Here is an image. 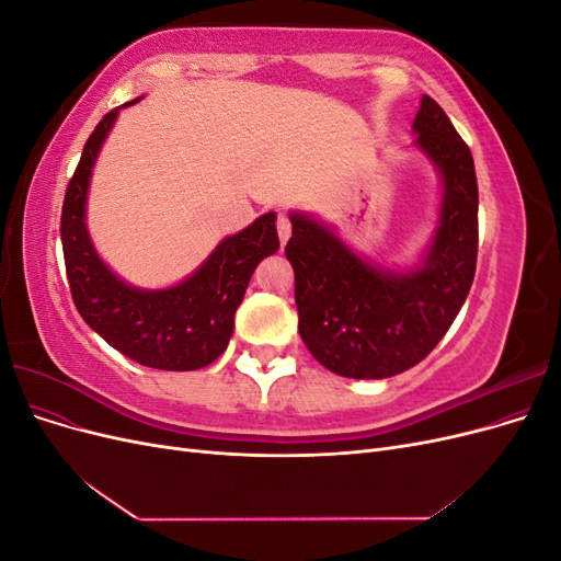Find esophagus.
Masks as SVG:
<instances>
[{
	"mask_svg": "<svg viewBox=\"0 0 561 561\" xmlns=\"http://www.w3.org/2000/svg\"><path fill=\"white\" fill-rule=\"evenodd\" d=\"M276 229H278V239H280V243H287V239H290V233H293V225H290V219H287V215H278V219H276Z\"/></svg>",
	"mask_w": 561,
	"mask_h": 561,
	"instance_id": "34e87169",
	"label": "esophagus"
}]
</instances>
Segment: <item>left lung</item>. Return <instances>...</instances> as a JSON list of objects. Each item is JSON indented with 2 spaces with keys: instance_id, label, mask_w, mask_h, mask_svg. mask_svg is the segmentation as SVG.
Wrapping results in <instances>:
<instances>
[{
  "instance_id": "left-lung-1",
  "label": "left lung",
  "mask_w": 561,
  "mask_h": 561,
  "mask_svg": "<svg viewBox=\"0 0 561 561\" xmlns=\"http://www.w3.org/2000/svg\"><path fill=\"white\" fill-rule=\"evenodd\" d=\"M416 147L443 175V203L426 257L381 271L313 217L293 213L285 257L295 268L299 334L339 377L386 379L414 367L461 311L478 264V178L468 145L431 95L414 118Z\"/></svg>"
}]
</instances>
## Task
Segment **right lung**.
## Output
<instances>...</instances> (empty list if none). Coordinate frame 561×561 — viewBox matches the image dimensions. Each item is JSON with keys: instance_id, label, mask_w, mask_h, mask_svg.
Instances as JSON below:
<instances>
[{"instance_id": "right-lung-1", "label": "right lung", "mask_w": 561, "mask_h": 561, "mask_svg": "<svg viewBox=\"0 0 561 561\" xmlns=\"http://www.w3.org/2000/svg\"><path fill=\"white\" fill-rule=\"evenodd\" d=\"M133 103L138 100L124 107ZM116 114L118 107L100 118L83 145L62 201L60 241L75 307L91 330L135 363L168 371L201 369L225 353L252 271L280 245L276 215L266 213L229 236L175 287L140 290L126 285L98 257L83 222L93 163Z\"/></svg>"}]
</instances>
